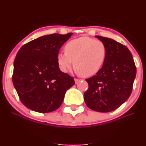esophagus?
<instances>
[{
  "mask_svg": "<svg viewBox=\"0 0 146 146\" xmlns=\"http://www.w3.org/2000/svg\"><path fill=\"white\" fill-rule=\"evenodd\" d=\"M80 82V80H78V79H75V84H78Z\"/></svg>",
  "mask_w": 146,
  "mask_h": 146,
  "instance_id": "1",
  "label": "esophagus"
}]
</instances>
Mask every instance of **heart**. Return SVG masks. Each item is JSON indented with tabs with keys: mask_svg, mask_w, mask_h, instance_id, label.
I'll use <instances>...</instances> for the list:
<instances>
[{
	"mask_svg": "<svg viewBox=\"0 0 146 146\" xmlns=\"http://www.w3.org/2000/svg\"><path fill=\"white\" fill-rule=\"evenodd\" d=\"M65 52L57 56L62 71L67 72L74 66L81 76L88 78L98 73L106 58V46L103 42L89 37H80L65 45Z\"/></svg>",
	"mask_w": 146,
	"mask_h": 146,
	"instance_id": "obj_1",
	"label": "heart"
}]
</instances>
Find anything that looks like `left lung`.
Here are the masks:
<instances>
[{
  "mask_svg": "<svg viewBox=\"0 0 146 146\" xmlns=\"http://www.w3.org/2000/svg\"><path fill=\"white\" fill-rule=\"evenodd\" d=\"M95 37L106 46V58L98 73L86 80L88 89L84 99L91 110L108 113L116 110L129 98L137 70L126 46L111 38Z\"/></svg>",
  "mask_w": 146,
  "mask_h": 146,
  "instance_id": "1",
  "label": "left lung"
}]
</instances>
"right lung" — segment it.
<instances>
[{"mask_svg":"<svg viewBox=\"0 0 146 146\" xmlns=\"http://www.w3.org/2000/svg\"><path fill=\"white\" fill-rule=\"evenodd\" d=\"M73 33L46 35L20 48L14 62L12 81L22 103L38 113L58 109L74 79L60 71L57 56Z\"/></svg>","mask_w":146,"mask_h":146,"instance_id":"obj_1","label":"right lung"}]
</instances>
